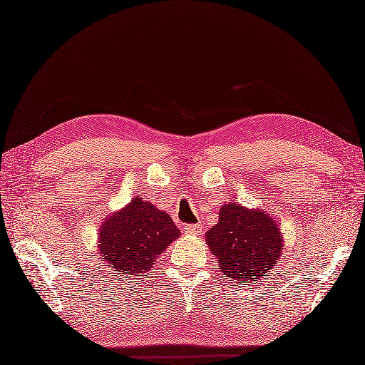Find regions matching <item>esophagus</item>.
<instances>
[{"instance_id":"34e87169","label":"esophagus","mask_w":365,"mask_h":365,"mask_svg":"<svg viewBox=\"0 0 365 365\" xmlns=\"http://www.w3.org/2000/svg\"><path fill=\"white\" fill-rule=\"evenodd\" d=\"M183 231L190 236H202V227L200 225H186L183 228Z\"/></svg>"}]
</instances>
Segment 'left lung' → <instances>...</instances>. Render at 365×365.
<instances>
[{
	"label": "left lung",
	"mask_w": 365,
	"mask_h": 365,
	"mask_svg": "<svg viewBox=\"0 0 365 365\" xmlns=\"http://www.w3.org/2000/svg\"><path fill=\"white\" fill-rule=\"evenodd\" d=\"M264 210H250L239 202H227L219 210V222L205 235L211 253L219 259L223 274L242 285L267 279L282 255V232Z\"/></svg>",
	"instance_id": "1"
}]
</instances>
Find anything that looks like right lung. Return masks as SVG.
<instances>
[{
	"mask_svg": "<svg viewBox=\"0 0 365 365\" xmlns=\"http://www.w3.org/2000/svg\"><path fill=\"white\" fill-rule=\"evenodd\" d=\"M180 237L170 214L140 195L100 223L98 251L115 273L135 277L149 272L173 242Z\"/></svg>",
	"mask_w": 365,
	"mask_h": 365,
	"instance_id": "1",
	"label": "right lung"
}]
</instances>
